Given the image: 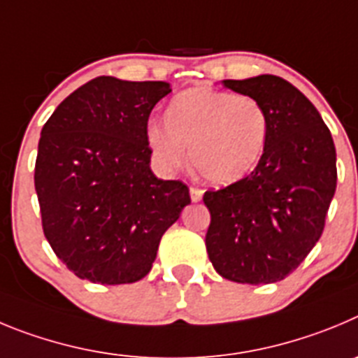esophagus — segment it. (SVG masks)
<instances>
[{"label": "esophagus", "mask_w": 358, "mask_h": 358, "mask_svg": "<svg viewBox=\"0 0 358 358\" xmlns=\"http://www.w3.org/2000/svg\"><path fill=\"white\" fill-rule=\"evenodd\" d=\"M201 198H203L201 189H199V187H191V199H192V201L198 203Z\"/></svg>", "instance_id": "esophagus-1"}]
</instances>
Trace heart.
Segmentation results:
<instances>
[{
  "label": "heart",
  "instance_id": "b5f03b06",
  "mask_svg": "<svg viewBox=\"0 0 358 358\" xmlns=\"http://www.w3.org/2000/svg\"><path fill=\"white\" fill-rule=\"evenodd\" d=\"M269 137V115L246 94L189 89L171 99L166 123L150 121L146 141L164 171L185 164L187 148L196 171L215 185L250 175L262 159Z\"/></svg>",
  "mask_w": 358,
  "mask_h": 358
}]
</instances>
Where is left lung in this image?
I'll return each mask as SVG.
<instances>
[{"mask_svg":"<svg viewBox=\"0 0 358 358\" xmlns=\"http://www.w3.org/2000/svg\"><path fill=\"white\" fill-rule=\"evenodd\" d=\"M259 99L269 137L257 167L207 191V253L215 271L237 283H273L307 259L324 230L337 187L336 146L320 112L280 76L223 80Z\"/></svg>","mask_w":358,"mask_h":358,"instance_id":"left-lung-1","label":"left lung"}]
</instances>
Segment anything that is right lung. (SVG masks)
I'll use <instances>...</instances> for the list:
<instances>
[{
  "label": "right lung",
  "mask_w": 358,
  "mask_h": 358,
  "mask_svg": "<svg viewBox=\"0 0 358 358\" xmlns=\"http://www.w3.org/2000/svg\"><path fill=\"white\" fill-rule=\"evenodd\" d=\"M166 82L98 76L60 103L41 131L35 191L55 255L78 278L134 283L191 203L180 180L150 167L146 127Z\"/></svg>",
  "instance_id": "obj_1"
}]
</instances>
